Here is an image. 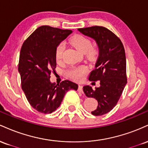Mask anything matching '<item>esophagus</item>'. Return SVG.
I'll return each mask as SVG.
<instances>
[{
    "instance_id": "1",
    "label": "esophagus",
    "mask_w": 148,
    "mask_h": 148,
    "mask_svg": "<svg viewBox=\"0 0 148 148\" xmlns=\"http://www.w3.org/2000/svg\"><path fill=\"white\" fill-rule=\"evenodd\" d=\"M79 90L80 92H83V86H79Z\"/></svg>"
}]
</instances>
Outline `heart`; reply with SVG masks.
Listing matches in <instances>:
<instances>
[{
    "instance_id": "obj_1",
    "label": "heart",
    "mask_w": 148,
    "mask_h": 148,
    "mask_svg": "<svg viewBox=\"0 0 148 148\" xmlns=\"http://www.w3.org/2000/svg\"><path fill=\"white\" fill-rule=\"evenodd\" d=\"M71 44L81 52L86 53L88 59L92 60H95L97 56L98 51L94 47H92V41L87 37L82 35H76L70 39ZM64 49V45L63 42L59 44L56 49V59L58 62L61 60ZM87 69L85 67H79L73 68L69 70V74L74 79L81 80L86 74Z\"/></svg>"
}]
</instances>
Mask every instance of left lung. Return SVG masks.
<instances>
[{"mask_svg":"<svg viewBox=\"0 0 148 148\" xmlns=\"http://www.w3.org/2000/svg\"><path fill=\"white\" fill-rule=\"evenodd\" d=\"M78 30L95 40L99 47L95 69L90 74L89 80L99 81L100 86L93 90L91 86H85L83 90L88 97L95 98L98 102L97 108L92 114L104 115L116 106L127 82L124 46L121 40L105 27L96 25Z\"/></svg>","mask_w":148,"mask_h":148,"instance_id":"8db88e82","label":"left lung"}]
</instances>
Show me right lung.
Wrapping results in <instances>:
<instances>
[{
	"label": "right lung",
	"mask_w": 148,
	"mask_h": 148,
	"mask_svg": "<svg viewBox=\"0 0 148 148\" xmlns=\"http://www.w3.org/2000/svg\"><path fill=\"white\" fill-rule=\"evenodd\" d=\"M72 33L71 30L42 25L22 45L18 67L21 88L31 106L40 113L55 111L67 91L77 90L78 85L69 80L57 85L50 81L51 73L56 67V47Z\"/></svg>",
	"instance_id": "1"
}]
</instances>
